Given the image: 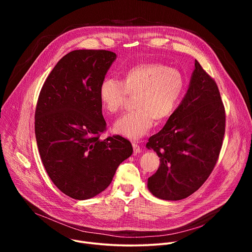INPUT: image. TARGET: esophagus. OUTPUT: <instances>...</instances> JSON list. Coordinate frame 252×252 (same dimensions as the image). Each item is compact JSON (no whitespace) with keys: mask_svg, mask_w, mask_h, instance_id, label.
<instances>
[{"mask_svg":"<svg viewBox=\"0 0 252 252\" xmlns=\"http://www.w3.org/2000/svg\"><path fill=\"white\" fill-rule=\"evenodd\" d=\"M132 149H133V154L134 155H136V154H139L140 153V148H139V146L137 145V143H135V142H133L132 143Z\"/></svg>","mask_w":252,"mask_h":252,"instance_id":"esophagus-1","label":"esophagus"}]
</instances>
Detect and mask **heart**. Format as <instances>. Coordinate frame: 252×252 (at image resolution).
Here are the masks:
<instances>
[{
  "label": "heart",
  "instance_id": "heart-1",
  "mask_svg": "<svg viewBox=\"0 0 252 252\" xmlns=\"http://www.w3.org/2000/svg\"><path fill=\"white\" fill-rule=\"evenodd\" d=\"M185 80L181 71L161 63H141L131 67L124 81L104 79L98 88L102 109L116 114L124 106L127 94L134 96L135 111L124 115L114 125V131L129 139H138L153 127L155 119L169 118L181 100Z\"/></svg>",
  "mask_w": 252,
  "mask_h": 252
}]
</instances>
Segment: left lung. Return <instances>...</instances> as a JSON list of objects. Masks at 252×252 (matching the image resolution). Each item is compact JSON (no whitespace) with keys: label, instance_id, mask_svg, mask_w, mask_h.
<instances>
[{"label":"left lung","instance_id":"left-lung-1","mask_svg":"<svg viewBox=\"0 0 252 252\" xmlns=\"http://www.w3.org/2000/svg\"><path fill=\"white\" fill-rule=\"evenodd\" d=\"M225 131V113L215 82L195 60L182 102L158 133L149 150L160 158L148 189L164 200H181L196 191L218 161Z\"/></svg>","mask_w":252,"mask_h":252}]
</instances>
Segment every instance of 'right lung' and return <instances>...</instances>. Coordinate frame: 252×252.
Instances as JSON below:
<instances>
[{"label": "right lung", "mask_w": 252, "mask_h": 252, "mask_svg": "<svg viewBox=\"0 0 252 252\" xmlns=\"http://www.w3.org/2000/svg\"><path fill=\"white\" fill-rule=\"evenodd\" d=\"M117 55L76 50L55 65L34 114V133L44 166L67 196L85 200L103 191L118 166L132 154L121 135L100 139L106 127L98 98L100 83Z\"/></svg>", "instance_id": "1"}]
</instances>
